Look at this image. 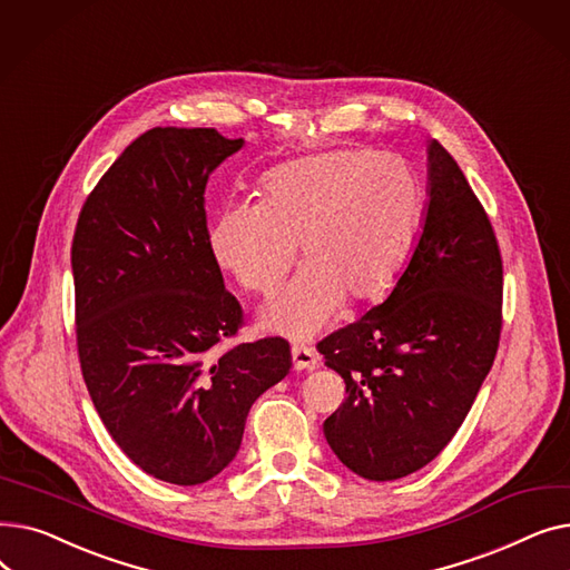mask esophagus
<instances>
[{
	"instance_id": "1",
	"label": "esophagus",
	"mask_w": 570,
	"mask_h": 570,
	"mask_svg": "<svg viewBox=\"0 0 570 570\" xmlns=\"http://www.w3.org/2000/svg\"><path fill=\"white\" fill-rule=\"evenodd\" d=\"M291 357H293V367L295 370H314L321 365L318 355L314 353V348L305 346V344H295L291 348Z\"/></svg>"
}]
</instances>
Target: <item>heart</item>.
Segmentation results:
<instances>
[{
  "instance_id": "b5f03b06",
  "label": "heart",
  "mask_w": 570,
  "mask_h": 570,
  "mask_svg": "<svg viewBox=\"0 0 570 570\" xmlns=\"http://www.w3.org/2000/svg\"><path fill=\"white\" fill-rule=\"evenodd\" d=\"M423 207L421 177L402 157L333 149L269 170L258 205H233L217 217L209 249L245 291L273 297L301 247L303 273L263 321L303 340L342 301L363 305L393 286Z\"/></svg>"
}]
</instances>
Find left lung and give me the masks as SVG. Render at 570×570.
Segmentation results:
<instances>
[{"label": "left lung", "mask_w": 570, "mask_h": 570, "mask_svg": "<svg viewBox=\"0 0 570 570\" xmlns=\"http://www.w3.org/2000/svg\"><path fill=\"white\" fill-rule=\"evenodd\" d=\"M503 263L492 222L451 153L430 142V205L391 295L316 348L346 397L323 423L335 455L395 481L451 443L494 363Z\"/></svg>", "instance_id": "obj_1"}]
</instances>
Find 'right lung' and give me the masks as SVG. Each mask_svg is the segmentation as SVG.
Returning a JSON list of instances; mask_svg holds the SVG:
<instances>
[{"label": "right lung", "mask_w": 570, "mask_h": 570, "mask_svg": "<svg viewBox=\"0 0 570 570\" xmlns=\"http://www.w3.org/2000/svg\"><path fill=\"white\" fill-rule=\"evenodd\" d=\"M217 129L140 134L89 191L71 267L89 397L125 455L173 485L215 478L252 404L291 370L288 342H235L243 307L209 249L207 177L243 147Z\"/></svg>", "instance_id": "right-lung-1"}]
</instances>
